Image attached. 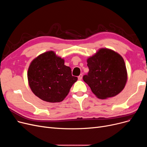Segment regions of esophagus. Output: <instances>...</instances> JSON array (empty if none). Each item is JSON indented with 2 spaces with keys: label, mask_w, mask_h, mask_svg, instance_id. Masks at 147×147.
Masks as SVG:
<instances>
[{
  "label": "esophagus",
  "mask_w": 147,
  "mask_h": 147,
  "mask_svg": "<svg viewBox=\"0 0 147 147\" xmlns=\"http://www.w3.org/2000/svg\"><path fill=\"white\" fill-rule=\"evenodd\" d=\"M82 78H83V75H82V74H80L78 76V79H79V80H80L82 79Z\"/></svg>",
  "instance_id": "obj_1"
}]
</instances>
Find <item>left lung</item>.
Listing matches in <instances>:
<instances>
[{
  "label": "left lung",
  "mask_w": 147,
  "mask_h": 147,
  "mask_svg": "<svg viewBox=\"0 0 147 147\" xmlns=\"http://www.w3.org/2000/svg\"><path fill=\"white\" fill-rule=\"evenodd\" d=\"M87 63L89 71L83 79L98 98L115 96L125 88L127 73L125 61L119 53L101 48L87 59Z\"/></svg>",
  "instance_id": "left-lung-1"
}]
</instances>
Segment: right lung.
I'll list each match as a JSON object with an SVG mask.
<instances>
[{"instance_id":"right-lung-1","label":"right lung","mask_w":147,"mask_h":147,"mask_svg":"<svg viewBox=\"0 0 147 147\" xmlns=\"http://www.w3.org/2000/svg\"><path fill=\"white\" fill-rule=\"evenodd\" d=\"M28 85L33 94L48 102L63 101L73 84L78 80L64 59L49 51L35 58L27 71Z\"/></svg>"}]
</instances>
